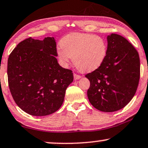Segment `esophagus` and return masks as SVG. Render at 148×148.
<instances>
[{"label": "esophagus", "mask_w": 148, "mask_h": 148, "mask_svg": "<svg viewBox=\"0 0 148 148\" xmlns=\"http://www.w3.org/2000/svg\"><path fill=\"white\" fill-rule=\"evenodd\" d=\"M80 78H81V76L78 75V74H74V80H79Z\"/></svg>", "instance_id": "esophagus-1"}]
</instances>
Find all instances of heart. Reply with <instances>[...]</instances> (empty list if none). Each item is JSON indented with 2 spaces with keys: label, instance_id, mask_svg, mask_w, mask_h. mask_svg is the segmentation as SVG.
Masks as SVG:
<instances>
[{
  "label": "heart",
  "instance_id": "heart-1",
  "mask_svg": "<svg viewBox=\"0 0 148 148\" xmlns=\"http://www.w3.org/2000/svg\"><path fill=\"white\" fill-rule=\"evenodd\" d=\"M61 47L58 49L60 62L67 66L71 58L81 72H89L97 70L106 60L108 47L106 40L99 36L74 32L62 38Z\"/></svg>",
  "mask_w": 148,
  "mask_h": 148
}]
</instances>
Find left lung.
I'll use <instances>...</instances> for the list:
<instances>
[{
  "label": "left lung",
  "mask_w": 148,
  "mask_h": 148,
  "mask_svg": "<svg viewBox=\"0 0 148 148\" xmlns=\"http://www.w3.org/2000/svg\"><path fill=\"white\" fill-rule=\"evenodd\" d=\"M108 53L101 66L85 76L87 96L95 108L113 112L125 107L135 95L140 76L138 52L121 35L107 36Z\"/></svg>",
  "instance_id": "8db88e82"
}]
</instances>
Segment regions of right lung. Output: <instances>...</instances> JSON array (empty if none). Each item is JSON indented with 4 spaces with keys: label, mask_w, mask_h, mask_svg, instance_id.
I'll use <instances>...</instances> for the list:
<instances>
[{
    "label": "right lung",
    "mask_w": 148,
    "mask_h": 148,
    "mask_svg": "<svg viewBox=\"0 0 148 148\" xmlns=\"http://www.w3.org/2000/svg\"><path fill=\"white\" fill-rule=\"evenodd\" d=\"M53 37L28 38L19 42L8 59L11 93L23 111L35 116L56 112L64 100L73 73L59 65Z\"/></svg>",
    "instance_id": "add662e5"
}]
</instances>
